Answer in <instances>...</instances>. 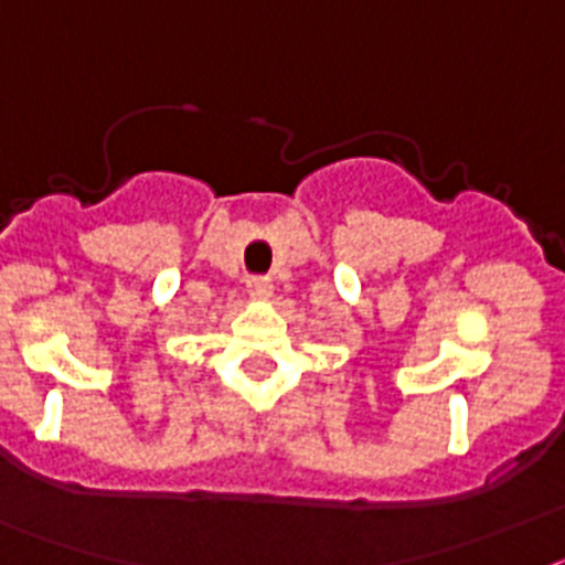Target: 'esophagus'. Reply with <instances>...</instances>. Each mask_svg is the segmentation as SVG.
<instances>
[{"label": "esophagus", "mask_w": 565, "mask_h": 565, "mask_svg": "<svg viewBox=\"0 0 565 565\" xmlns=\"http://www.w3.org/2000/svg\"><path fill=\"white\" fill-rule=\"evenodd\" d=\"M246 292H249L255 301H267L273 296V278H264V275H255L246 281Z\"/></svg>", "instance_id": "34e87169"}]
</instances>
